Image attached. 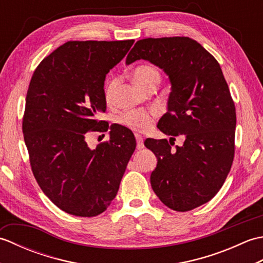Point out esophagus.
I'll return each instance as SVG.
<instances>
[{"label": "esophagus", "instance_id": "1", "mask_svg": "<svg viewBox=\"0 0 263 263\" xmlns=\"http://www.w3.org/2000/svg\"><path fill=\"white\" fill-rule=\"evenodd\" d=\"M136 139H137V149H143L144 148V143H143V138L140 135H136Z\"/></svg>", "mask_w": 263, "mask_h": 263}]
</instances>
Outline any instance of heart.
<instances>
[{
  "label": "heart",
  "mask_w": 263,
  "mask_h": 263,
  "mask_svg": "<svg viewBox=\"0 0 263 263\" xmlns=\"http://www.w3.org/2000/svg\"><path fill=\"white\" fill-rule=\"evenodd\" d=\"M135 80L141 87L148 89L153 85H158L160 81L159 71L152 65H140L133 72ZM120 78L113 77L106 82L104 87V97L107 103H111L114 100L116 89L119 87ZM157 111L154 109H143V108H135L127 109L123 111L116 117V121L119 124L125 126L135 132H144L148 131L153 126Z\"/></svg>",
  "instance_id": "1"
}]
</instances>
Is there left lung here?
I'll return each mask as SVG.
<instances>
[{
  "label": "left lung",
  "instance_id": "obj_1",
  "mask_svg": "<svg viewBox=\"0 0 263 263\" xmlns=\"http://www.w3.org/2000/svg\"><path fill=\"white\" fill-rule=\"evenodd\" d=\"M147 60L170 77L168 110L157 127L166 139H147L157 157L150 183L161 202L189 211L208 202L221 189L235 154L236 111L219 63L189 37L144 38L136 43L126 64ZM183 135L182 147L171 148Z\"/></svg>",
  "mask_w": 263,
  "mask_h": 263
}]
</instances>
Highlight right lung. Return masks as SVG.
Wrapping results in <instances>:
<instances>
[{"label": "right lung", "mask_w": 263, "mask_h": 263, "mask_svg": "<svg viewBox=\"0 0 263 263\" xmlns=\"http://www.w3.org/2000/svg\"><path fill=\"white\" fill-rule=\"evenodd\" d=\"M135 41H70L44 59L27 91L22 132L32 174L61 210L95 217L116 197L136 139L110 126L109 140L88 147L91 132L108 130L104 81Z\"/></svg>", "instance_id": "right-lung-1"}]
</instances>
